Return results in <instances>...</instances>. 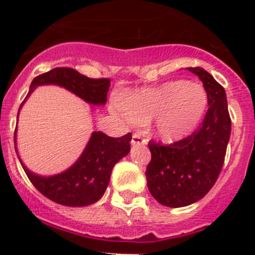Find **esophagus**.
<instances>
[{
  "label": "esophagus",
  "instance_id": "esophagus-1",
  "mask_svg": "<svg viewBox=\"0 0 255 255\" xmlns=\"http://www.w3.org/2000/svg\"><path fill=\"white\" fill-rule=\"evenodd\" d=\"M130 143H132L133 145H137V144H146V139L145 138H143L139 133H134V134L132 135V140H130Z\"/></svg>",
  "mask_w": 255,
  "mask_h": 255
}]
</instances>
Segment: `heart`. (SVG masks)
I'll use <instances>...</instances> for the list:
<instances>
[{"label":"heart","instance_id":"b5f03b06","mask_svg":"<svg viewBox=\"0 0 255 255\" xmlns=\"http://www.w3.org/2000/svg\"><path fill=\"white\" fill-rule=\"evenodd\" d=\"M204 86L185 80L143 87L121 97V110L133 123L154 120L155 134L164 142H176L197 127L207 110Z\"/></svg>","mask_w":255,"mask_h":255}]
</instances>
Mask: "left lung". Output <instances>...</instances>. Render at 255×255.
<instances>
[{"mask_svg": "<svg viewBox=\"0 0 255 255\" xmlns=\"http://www.w3.org/2000/svg\"><path fill=\"white\" fill-rule=\"evenodd\" d=\"M204 84L208 110L189 137L168 145L150 140L146 185L151 196L168 207H184L205 196L221 173L231 134L226 91L205 69L187 68Z\"/></svg>", "mask_w": 255, "mask_h": 255, "instance_id": "obj_1", "label": "left lung"}]
</instances>
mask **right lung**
<instances>
[{
    "mask_svg": "<svg viewBox=\"0 0 255 255\" xmlns=\"http://www.w3.org/2000/svg\"><path fill=\"white\" fill-rule=\"evenodd\" d=\"M110 82V79L87 78L71 68H55L34 78L27 97L38 85L55 84L74 92L89 104L105 105ZM130 139V133L113 138L102 132H94L78 161L68 170L54 176L35 175L24 164H20L35 189L49 200L64 206H87L99 201L105 194L115 164L129 153Z\"/></svg>",
    "mask_w": 255,
    "mask_h": 255,
    "instance_id": "right-lung-1",
    "label": "right lung"
}]
</instances>
